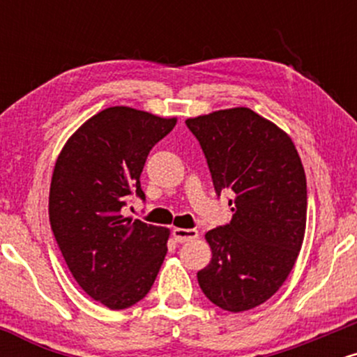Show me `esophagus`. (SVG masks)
<instances>
[{"instance_id":"34e87169","label":"esophagus","mask_w":357,"mask_h":357,"mask_svg":"<svg viewBox=\"0 0 357 357\" xmlns=\"http://www.w3.org/2000/svg\"><path fill=\"white\" fill-rule=\"evenodd\" d=\"M173 236L178 243H186V241L198 238V231L196 230H186V228H174Z\"/></svg>"}]
</instances>
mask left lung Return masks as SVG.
I'll return each instance as SVG.
<instances>
[{"mask_svg": "<svg viewBox=\"0 0 357 357\" xmlns=\"http://www.w3.org/2000/svg\"><path fill=\"white\" fill-rule=\"evenodd\" d=\"M186 126L216 195L235 192L230 223L206 233L213 257L198 284L220 309L243 312L268 301L296 264L307 220L304 166L292 139L252 109L218 110Z\"/></svg>", "mask_w": 357, "mask_h": 357, "instance_id": "left-lung-1", "label": "left lung"}]
</instances>
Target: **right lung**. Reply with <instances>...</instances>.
I'll return each mask as SVG.
<instances>
[{"mask_svg":"<svg viewBox=\"0 0 357 357\" xmlns=\"http://www.w3.org/2000/svg\"><path fill=\"white\" fill-rule=\"evenodd\" d=\"M176 119L109 107L68 139L53 169L48 215L68 270L84 292L112 310L146 297L167 252L169 230L124 218L127 198L141 190L149 151Z\"/></svg>","mask_w":357,"mask_h":357,"instance_id":"add662e5","label":"right lung"}]
</instances>
